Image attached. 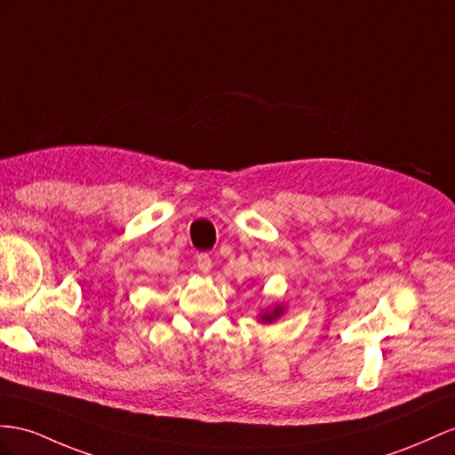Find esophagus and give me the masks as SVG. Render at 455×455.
I'll use <instances>...</instances> for the list:
<instances>
[{
  "label": "esophagus",
  "mask_w": 455,
  "mask_h": 455,
  "mask_svg": "<svg viewBox=\"0 0 455 455\" xmlns=\"http://www.w3.org/2000/svg\"><path fill=\"white\" fill-rule=\"evenodd\" d=\"M196 263H197V269H200L202 273L212 271V255L209 253H197Z\"/></svg>",
  "instance_id": "34e87169"
}]
</instances>
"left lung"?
<instances>
[{
	"label": "left lung",
	"mask_w": 455,
	"mask_h": 455,
	"mask_svg": "<svg viewBox=\"0 0 455 455\" xmlns=\"http://www.w3.org/2000/svg\"><path fill=\"white\" fill-rule=\"evenodd\" d=\"M281 313H283V309L278 307V309H273V313H265V315H263L261 319H263V321H267V323H269V321H275L278 315H281Z\"/></svg>",
	"instance_id": "obj_1"
}]
</instances>
